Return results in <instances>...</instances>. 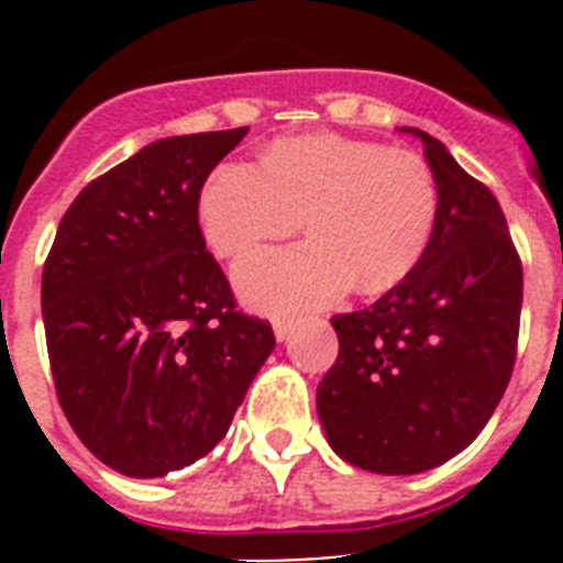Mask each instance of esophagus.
Listing matches in <instances>:
<instances>
[{"instance_id":"obj_1","label":"esophagus","mask_w":563,"mask_h":563,"mask_svg":"<svg viewBox=\"0 0 563 563\" xmlns=\"http://www.w3.org/2000/svg\"><path fill=\"white\" fill-rule=\"evenodd\" d=\"M292 330H296V321H292V318H276V321H273V332H276L278 341H287V338L292 335Z\"/></svg>"}]
</instances>
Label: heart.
I'll return each instance as SVG.
<instances>
[{
  "label": "heart",
  "mask_w": 563,
  "mask_h": 563,
  "mask_svg": "<svg viewBox=\"0 0 563 563\" xmlns=\"http://www.w3.org/2000/svg\"><path fill=\"white\" fill-rule=\"evenodd\" d=\"M440 188L409 148L321 132L265 148L262 168L225 163L200 194V225L213 253L245 256L301 228L310 242L262 251L233 271L258 310L292 312L335 301L352 285L391 290L434 236Z\"/></svg>",
  "instance_id": "1"
}]
</instances>
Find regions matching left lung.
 <instances>
[{"label":"left lung","mask_w":563,"mask_h":563,"mask_svg":"<svg viewBox=\"0 0 563 563\" xmlns=\"http://www.w3.org/2000/svg\"><path fill=\"white\" fill-rule=\"evenodd\" d=\"M420 137L440 188L420 265L372 307L332 318L338 361L316 409L332 451L372 474L449 462L499 406L516 361L521 262L499 202L437 137Z\"/></svg>","instance_id":"obj_1"}]
</instances>
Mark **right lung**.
<instances>
[{"label": "right lung", "instance_id": "obj_1", "mask_svg": "<svg viewBox=\"0 0 563 563\" xmlns=\"http://www.w3.org/2000/svg\"><path fill=\"white\" fill-rule=\"evenodd\" d=\"M245 134L148 143L58 222L42 273L49 369L78 440L118 474L154 479L213 451L276 346L267 321L236 312L197 217Z\"/></svg>", "mask_w": 563, "mask_h": 563}]
</instances>
